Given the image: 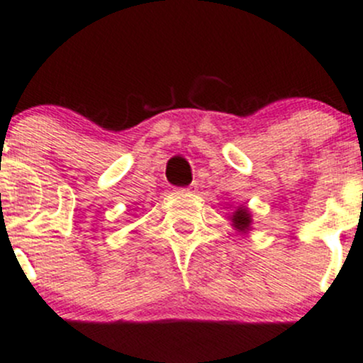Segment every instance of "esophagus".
Segmentation results:
<instances>
[{
    "label": "esophagus",
    "instance_id": "esophagus-1",
    "mask_svg": "<svg viewBox=\"0 0 363 363\" xmlns=\"http://www.w3.org/2000/svg\"><path fill=\"white\" fill-rule=\"evenodd\" d=\"M182 191H193V186H189V188H184Z\"/></svg>",
    "mask_w": 363,
    "mask_h": 363
}]
</instances>
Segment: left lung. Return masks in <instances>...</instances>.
Listing matches in <instances>:
<instances>
[{"label":"left lung","mask_w":363,"mask_h":363,"mask_svg":"<svg viewBox=\"0 0 363 363\" xmlns=\"http://www.w3.org/2000/svg\"><path fill=\"white\" fill-rule=\"evenodd\" d=\"M250 221H252V218H250L248 209H245V207H239V209L232 214V223H234V227L239 228V230H248Z\"/></svg>","instance_id":"left-lung-1"}]
</instances>
